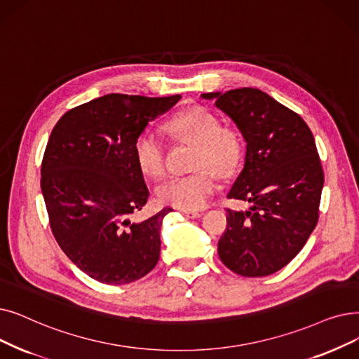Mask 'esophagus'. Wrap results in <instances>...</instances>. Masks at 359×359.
<instances>
[{
	"label": "esophagus",
	"mask_w": 359,
	"mask_h": 359,
	"mask_svg": "<svg viewBox=\"0 0 359 359\" xmlns=\"http://www.w3.org/2000/svg\"><path fill=\"white\" fill-rule=\"evenodd\" d=\"M180 212L189 218H198L202 215V211H196V210H180Z\"/></svg>",
	"instance_id": "1"
}]
</instances>
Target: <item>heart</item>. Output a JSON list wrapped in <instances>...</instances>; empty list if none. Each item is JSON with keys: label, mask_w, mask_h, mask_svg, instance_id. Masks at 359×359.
<instances>
[{"label": "heart", "mask_w": 359, "mask_h": 359, "mask_svg": "<svg viewBox=\"0 0 359 359\" xmlns=\"http://www.w3.org/2000/svg\"><path fill=\"white\" fill-rule=\"evenodd\" d=\"M167 129L175 139L195 145L188 176L167 180L158 189L163 204L180 210H201L217 189V177L211 168L224 176L233 175L245 158V139L235 126H224L222 118L202 105H194L171 117ZM133 158L142 175L160 179L165 173V144L151 130L137 135Z\"/></svg>", "instance_id": "b5f03b06"}]
</instances>
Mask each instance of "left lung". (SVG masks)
<instances>
[{"label": "left lung", "mask_w": 359, "mask_h": 359, "mask_svg": "<svg viewBox=\"0 0 359 359\" xmlns=\"http://www.w3.org/2000/svg\"><path fill=\"white\" fill-rule=\"evenodd\" d=\"M202 98L214 100L246 141L245 165L229 198L252 207L227 208L218 257L243 277L270 276L299 254L318 222L324 171L313 132L299 114L255 88Z\"/></svg>", "instance_id": "8db88e82"}]
</instances>
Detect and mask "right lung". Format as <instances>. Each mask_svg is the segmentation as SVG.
Returning <instances> with one entry per match:
<instances>
[{
  "label": "right lung",
  "instance_id": "obj_1",
  "mask_svg": "<svg viewBox=\"0 0 359 359\" xmlns=\"http://www.w3.org/2000/svg\"><path fill=\"white\" fill-rule=\"evenodd\" d=\"M180 98L108 93L72 108L51 132L41 164L50 227L70 261L101 283H132L160 259V230L171 208L129 220L149 198L133 144Z\"/></svg>",
  "mask_w": 359,
  "mask_h": 359
}]
</instances>
